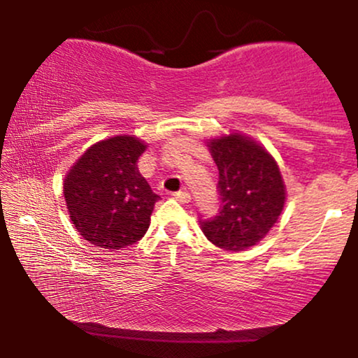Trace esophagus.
Returning <instances> with one entry per match:
<instances>
[{
  "instance_id": "1",
  "label": "esophagus",
  "mask_w": 358,
  "mask_h": 358,
  "mask_svg": "<svg viewBox=\"0 0 358 358\" xmlns=\"http://www.w3.org/2000/svg\"><path fill=\"white\" fill-rule=\"evenodd\" d=\"M175 199L178 200V202H182V203H188L192 200V196H190V193L188 192H178V193H175Z\"/></svg>"
}]
</instances>
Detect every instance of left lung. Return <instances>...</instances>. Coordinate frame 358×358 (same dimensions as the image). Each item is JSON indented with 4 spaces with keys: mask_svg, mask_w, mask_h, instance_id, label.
<instances>
[{
    "mask_svg": "<svg viewBox=\"0 0 358 358\" xmlns=\"http://www.w3.org/2000/svg\"><path fill=\"white\" fill-rule=\"evenodd\" d=\"M219 168L220 212L200 220L208 241L224 250L239 252L266 237L286 202V185L276 159L264 146L241 133L207 141Z\"/></svg>",
    "mask_w": 358,
    "mask_h": 358,
    "instance_id": "1",
    "label": "left lung"
}]
</instances>
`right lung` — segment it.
Returning <instances> with one entry per match:
<instances>
[{
  "label": "right lung",
  "instance_id": "obj_1",
  "mask_svg": "<svg viewBox=\"0 0 358 358\" xmlns=\"http://www.w3.org/2000/svg\"><path fill=\"white\" fill-rule=\"evenodd\" d=\"M146 143L121 134L85 150L67 171L64 196L77 232L102 249L134 244L150 227L159 196L138 170Z\"/></svg>",
  "mask_w": 358,
  "mask_h": 358
}]
</instances>
